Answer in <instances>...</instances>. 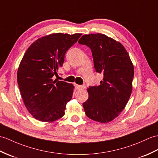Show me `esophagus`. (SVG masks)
Masks as SVG:
<instances>
[{"label":"esophagus","instance_id":"esophagus-1","mask_svg":"<svg viewBox=\"0 0 158 158\" xmlns=\"http://www.w3.org/2000/svg\"><path fill=\"white\" fill-rule=\"evenodd\" d=\"M75 87L76 89H84L85 87V85H77V84H75Z\"/></svg>","mask_w":158,"mask_h":158}]
</instances>
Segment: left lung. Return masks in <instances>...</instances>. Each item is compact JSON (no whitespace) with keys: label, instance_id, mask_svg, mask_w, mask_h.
I'll return each instance as SVG.
<instances>
[{"label":"left lung","instance_id":"8db88e82","mask_svg":"<svg viewBox=\"0 0 158 158\" xmlns=\"http://www.w3.org/2000/svg\"><path fill=\"white\" fill-rule=\"evenodd\" d=\"M78 42L91 49L96 71L104 75L100 85L87 89L89 98L83 104L85 114L97 122H110L129 100L134 77L133 63L124 47L104 34L83 35Z\"/></svg>","mask_w":158,"mask_h":158}]
</instances>
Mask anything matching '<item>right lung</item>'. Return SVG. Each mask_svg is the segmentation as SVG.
Wrapping results in <instances>:
<instances>
[{
    "instance_id": "right-lung-1",
    "label": "right lung",
    "mask_w": 158,
    "mask_h": 158,
    "mask_svg": "<svg viewBox=\"0 0 158 158\" xmlns=\"http://www.w3.org/2000/svg\"><path fill=\"white\" fill-rule=\"evenodd\" d=\"M81 35L50 34L38 39L25 52L18 69L17 83L25 106L35 119L53 122L64 116L74 86L52 77Z\"/></svg>"
}]
</instances>
